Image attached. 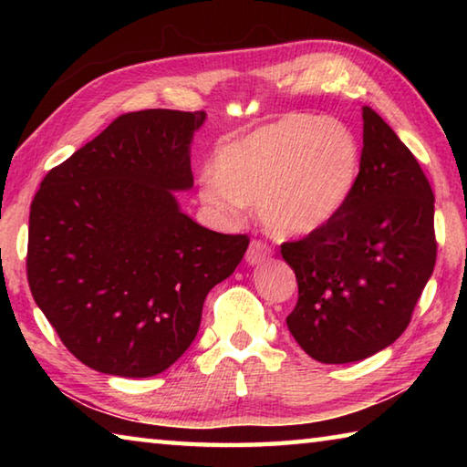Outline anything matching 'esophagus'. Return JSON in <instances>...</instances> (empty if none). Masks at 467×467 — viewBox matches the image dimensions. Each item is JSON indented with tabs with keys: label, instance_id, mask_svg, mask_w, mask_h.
Returning a JSON list of instances; mask_svg holds the SVG:
<instances>
[{
	"label": "esophagus",
	"instance_id": "34e87169",
	"mask_svg": "<svg viewBox=\"0 0 467 467\" xmlns=\"http://www.w3.org/2000/svg\"><path fill=\"white\" fill-rule=\"evenodd\" d=\"M270 255H272L270 244H267L262 239H253L251 244H249V249H247V255H244V257H247L249 264H262Z\"/></svg>",
	"mask_w": 467,
	"mask_h": 467
}]
</instances>
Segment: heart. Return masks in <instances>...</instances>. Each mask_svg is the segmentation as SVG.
<instances>
[{
	"instance_id": "obj_1",
	"label": "heart",
	"mask_w": 467,
	"mask_h": 467,
	"mask_svg": "<svg viewBox=\"0 0 467 467\" xmlns=\"http://www.w3.org/2000/svg\"><path fill=\"white\" fill-rule=\"evenodd\" d=\"M358 167L360 148L348 125L290 113L220 146L214 172L200 177V197L223 214L257 203L275 234H306L342 210Z\"/></svg>"
}]
</instances>
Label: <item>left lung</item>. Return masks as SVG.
Here are the masks:
<instances>
[{"label": "left lung", "mask_w": 467, "mask_h": 467, "mask_svg": "<svg viewBox=\"0 0 467 467\" xmlns=\"http://www.w3.org/2000/svg\"><path fill=\"white\" fill-rule=\"evenodd\" d=\"M362 123L358 177L342 210L280 244L298 282L286 326L326 365L373 357L404 334L437 262L429 179L370 107Z\"/></svg>", "instance_id": "1"}]
</instances>
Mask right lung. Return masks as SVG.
I'll return each instance as SVG.
<instances>
[{"label":"right lung","mask_w":467,"mask_h":467,"mask_svg":"<svg viewBox=\"0 0 467 467\" xmlns=\"http://www.w3.org/2000/svg\"><path fill=\"white\" fill-rule=\"evenodd\" d=\"M203 110L125 113L47 172L30 203L26 275L63 346L107 375L167 370L200 329L203 300L249 247L203 228L172 189L193 185Z\"/></svg>","instance_id":"add662e5"}]
</instances>
